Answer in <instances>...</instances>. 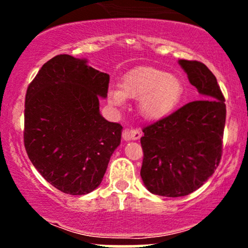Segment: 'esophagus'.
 <instances>
[{"mask_svg":"<svg viewBox=\"0 0 248 248\" xmlns=\"http://www.w3.org/2000/svg\"><path fill=\"white\" fill-rule=\"evenodd\" d=\"M141 135H142L141 130L139 129H129V130H124V139L126 141H129V140L136 141L141 138Z\"/></svg>","mask_w":248,"mask_h":248,"instance_id":"esophagus-1","label":"esophagus"}]
</instances>
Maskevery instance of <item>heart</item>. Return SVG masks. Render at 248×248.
<instances>
[{"instance_id":"heart-1","label":"heart","mask_w":248,"mask_h":248,"mask_svg":"<svg viewBox=\"0 0 248 248\" xmlns=\"http://www.w3.org/2000/svg\"><path fill=\"white\" fill-rule=\"evenodd\" d=\"M184 84L179 77L153 67H141L127 73L120 88L110 87L108 104L124 107L127 98L138 99V112L149 121H157L171 114L183 100Z\"/></svg>"}]
</instances>
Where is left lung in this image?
I'll return each mask as SVG.
<instances>
[{
	"mask_svg": "<svg viewBox=\"0 0 248 248\" xmlns=\"http://www.w3.org/2000/svg\"><path fill=\"white\" fill-rule=\"evenodd\" d=\"M201 99L143 128L141 178L148 191L182 197L199 189L217 169L226 119L216 77L203 62L179 59Z\"/></svg>",
	"mask_w": 248,
	"mask_h": 248,
	"instance_id": "1",
	"label": "left lung"
}]
</instances>
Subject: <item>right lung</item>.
Masks as SVG:
<instances>
[{
  "label": "right lung",
  "mask_w": 248,
  "mask_h": 248,
  "mask_svg": "<svg viewBox=\"0 0 248 248\" xmlns=\"http://www.w3.org/2000/svg\"><path fill=\"white\" fill-rule=\"evenodd\" d=\"M108 82L109 76L87 59L58 55L28 87L25 149L38 172L62 192L80 196L95 190L120 146L122 126L107 121L99 109Z\"/></svg>",
  "instance_id": "1"
}]
</instances>
